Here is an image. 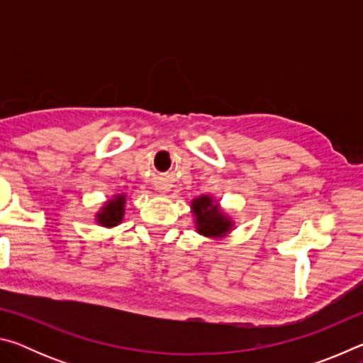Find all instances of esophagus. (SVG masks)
Masks as SVG:
<instances>
[{"instance_id": "esophagus-1", "label": "esophagus", "mask_w": 363, "mask_h": 363, "mask_svg": "<svg viewBox=\"0 0 363 363\" xmlns=\"http://www.w3.org/2000/svg\"><path fill=\"white\" fill-rule=\"evenodd\" d=\"M158 190H160V192H162V194H167V192H168V187H158Z\"/></svg>"}]
</instances>
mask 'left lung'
<instances>
[{"label":"left lung","mask_w":363,"mask_h":363,"mask_svg":"<svg viewBox=\"0 0 363 363\" xmlns=\"http://www.w3.org/2000/svg\"><path fill=\"white\" fill-rule=\"evenodd\" d=\"M192 210L196 218V230L206 237H223L230 230L232 220L227 219L218 210V205H213V199L208 195L200 196L192 201Z\"/></svg>","instance_id":"8db88e82"}]
</instances>
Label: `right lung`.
<instances>
[{
  "label": "right lung",
  "mask_w": 363,
  "mask_h": 363,
  "mask_svg": "<svg viewBox=\"0 0 363 363\" xmlns=\"http://www.w3.org/2000/svg\"><path fill=\"white\" fill-rule=\"evenodd\" d=\"M123 213H125V195H116L97 214V223L106 227H113L121 223Z\"/></svg>",
  "instance_id": "right-lung-1"
}]
</instances>
